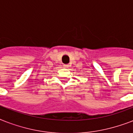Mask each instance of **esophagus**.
Returning <instances> with one entry per match:
<instances>
[{"label":"esophagus","mask_w":133,"mask_h":133,"mask_svg":"<svg viewBox=\"0 0 133 133\" xmlns=\"http://www.w3.org/2000/svg\"><path fill=\"white\" fill-rule=\"evenodd\" d=\"M63 68H68V65L64 64L63 65Z\"/></svg>","instance_id":"1"}]
</instances>
